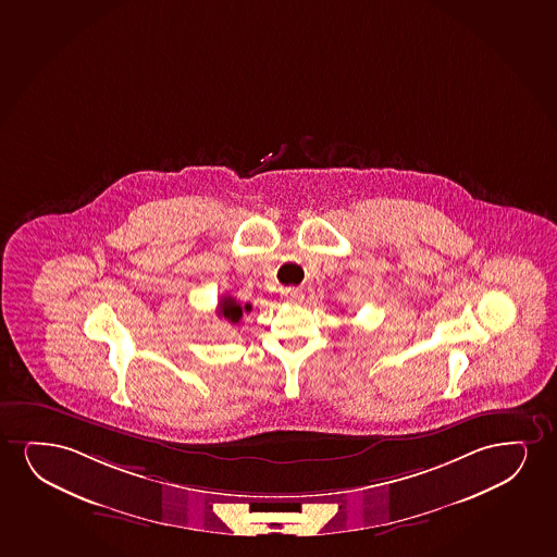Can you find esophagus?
I'll return each instance as SVG.
<instances>
[{
    "instance_id": "34e87169",
    "label": "esophagus",
    "mask_w": 557,
    "mask_h": 557,
    "mask_svg": "<svg viewBox=\"0 0 557 557\" xmlns=\"http://www.w3.org/2000/svg\"><path fill=\"white\" fill-rule=\"evenodd\" d=\"M282 297L285 302L300 304L304 300V293L298 287H287V289L282 290Z\"/></svg>"
}]
</instances>
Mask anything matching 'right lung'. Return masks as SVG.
<instances>
[{
    "instance_id": "right-lung-1",
    "label": "right lung",
    "mask_w": 557,
    "mask_h": 557,
    "mask_svg": "<svg viewBox=\"0 0 557 557\" xmlns=\"http://www.w3.org/2000/svg\"><path fill=\"white\" fill-rule=\"evenodd\" d=\"M244 311H251V304H246V306H242V304L236 302V298L232 297H223L219 300L218 306V315L219 318H224L228 323H239V319L244 315Z\"/></svg>"
}]
</instances>
